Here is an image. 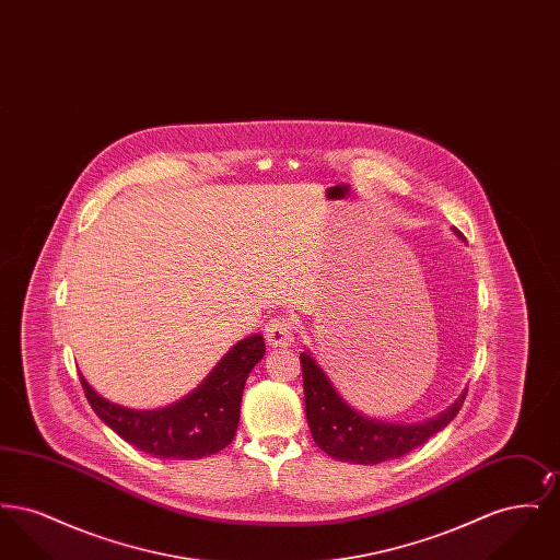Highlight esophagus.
<instances>
[{
  "label": "esophagus",
  "instance_id": "1",
  "mask_svg": "<svg viewBox=\"0 0 560 560\" xmlns=\"http://www.w3.org/2000/svg\"><path fill=\"white\" fill-rule=\"evenodd\" d=\"M293 336H295V325L288 315L272 317L265 325V338L270 347H288L292 345Z\"/></svg>",
  "mask_w": 560,
  "mask_h": 560
}]
</instances>
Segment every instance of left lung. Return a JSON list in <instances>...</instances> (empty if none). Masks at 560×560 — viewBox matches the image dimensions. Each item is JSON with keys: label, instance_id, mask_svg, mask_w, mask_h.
<instances>
[{"label": "left lung", "instance_id": "left-lung-1", "mask_svg": "<svg viewBox=\"0 0 560 560\" xmlns=\"http://www.w3.org/2000/svg\"><path fill=\"white\" fill-rule=\"evenodd\" d=\"M300 363L304 380L306 420L315 443L327 455L352 464H380L418 450L452 422L466 399L464 393L462 399L452 405V409L424 424L402 427L377 422L347 405V400L336 393L327 375L308 352L300 354Z\"/></svg>", "mask_w": 560, "mask_h": 560}]
</instances>
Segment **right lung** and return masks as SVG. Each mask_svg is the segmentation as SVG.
Listing matches in <instances>:
<instances>
[{
  "label": "right lung",
  "mask_w": 560,
  "mask_h": 560,
  "mask_svg": "<svg viewBox=\"0 0 560 560\" xmlns=\"http://www.w3.org/2000/svg\"><path fill=\"white\" fill-rule=\"evenodd\" d=\"M265 350V338L258 334L241 340L197 390L155 411H133L108 402L83 375L81 388L96 416L136 450L163 459H197L224 450L235 439L243 386Z\"/></svg>",
  "instance_id": "add662e5"
}]
</instances>
